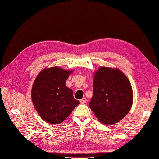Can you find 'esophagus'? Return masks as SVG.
<instances>
[{
    "label": "esophagus",
    "mask_w": 159,
    "mask_h": 159,
    "mask_svg": "<svg viewBox=\"0 0 159 159\" xmlns=\"http://www.w3.org/2000/svg\"><path fill=\"white\" fill-rule=\"evenodd\" d=\"M86 101H87V99H86V98H83L82 99L80 100V102L82 103H86Z\"/></svg>",
    "instance_id": "1"
}]
</instances>
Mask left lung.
Masks as SVG:
<instances>
[{"label": "left lung", "mask_w": 159, "mask_h": 159, "mask_svg": "<svg viewBox=\"0 0 159 159\" xmlns=\"http://www.w3.org/2000/svg\"><path fill=\"white\" fill-rule=\"evenodd\" d=\"M133 94L130 82L121 70L102 67L93 81V95L89 107L102 124L120 121L131 109Z\"/></svg>", "instance_id": "left-lung-1"}]
</instances>
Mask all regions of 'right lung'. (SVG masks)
I'll list each match as a JSON object with an SVG mask.
<instances>
[{
    "label": "right lung",
    "mask_w": 159,
    "mask_h": 159,
    "mask_svg": "<svg viewBox=\"0 0 159 159\" xmlns=\"http://www.w3.org/2000/svg\"><path fill=\"white\" fill-rule=\"evenodd\" d=\"M70 70L59 67L45 69L38 74L31 90V99L43 120L61 124L80 103L73 98V90L65 82Z\"/></svg>",
    "instance_id": "add662e5"
}]
</instances>
